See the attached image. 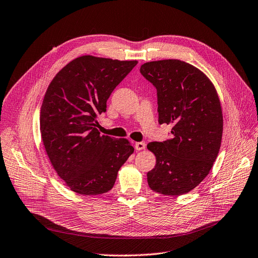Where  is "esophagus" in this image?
I'll return each mask as SVG.
<instances>
[{"label": "esophagus", "mask_w": 258, "mask_h": 258, "mask_svg": "<svg viewBox=\"0 0 258 258\" xmlns=\"http://www.w3.org/2000/svg\"><path fill=\"white\" fill-rule=\"evenodd\" d=\"M145 147H147V144H145L144 142H136V143H135V149H136L137 151L144 150Z\"/></svg>", "instance_id": "1"}]
</instances>
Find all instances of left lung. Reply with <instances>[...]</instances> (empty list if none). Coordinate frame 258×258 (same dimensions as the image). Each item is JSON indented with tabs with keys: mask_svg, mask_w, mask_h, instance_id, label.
Segmentation results:
<instances>
[{
	"mask_svg": "<svg viewBox=\"0 0 258 258\" xmlns=\"http://www.w3.org/2000/svg\"><path fill=\"white\" fill-rule=\"evenodd\" d=\"M140 73L157 89L159 123L171 138L150 142L156 165L148 173L154 192L180 196L210 173L220 149L223 119L215 86L197 67L180 60L147 62Z\"/></svg>",
	"mask_w": 258,
	"mask_h": 258,
	"instance_id": "1",
	"label": "left lung"
}]
</instances>
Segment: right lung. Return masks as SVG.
<instances>
[{"label": "right lung", "mask_w": 258, "mask_h": 258, "mask_svg": "<svg viewBox=\"0 0 258 258\" xmlns=\"http://www.w3.org/2000/svg\"><path fill=\"white\" fill-rule=\"evenodd\" d=\"M137 63L81 55L47 87L40 111L42 141L54 171L78 194L110 191L134 153L127 139L100 135L95 126L110 94Z\"/></svg>", "instance_id": "1"}]
</instances>
